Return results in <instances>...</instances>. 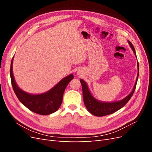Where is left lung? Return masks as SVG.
<instances>
[{"instance_id":"obj_1","label":"left lung","mask_w":152,"mask_h":152,"mask_svg":"<svg viewBox=\"0 0 152 152\" xmlns=\"http://www.w3.org/2000/svg\"><path fill=\"white\" fill-rule=\"evenodd\" d=\"M127 42L129 44L130 47L131 48L133 53H134L135 56L136 57V54L134 46H133V45L129 40H127ZM137 78L136 80L135 84L134 86V87H133L132 91L131 92V93L129 94L126 96V98H124V99L120 101H117V102H101V101L98 100L97 99H96L91 93V91H89L86 82L84 80L80 79V81L82 87V93H83L84 102L86 107L87 110L89 111V112L91 113V114L94 115L95 116L102 117V116L112 114L117 111V110L122 108L124 106L129 102V100L131 99L133 93H134V92L135 91L137 81V79H138V76H139L138 61H137Z\"/></svg>"}]
</instances>
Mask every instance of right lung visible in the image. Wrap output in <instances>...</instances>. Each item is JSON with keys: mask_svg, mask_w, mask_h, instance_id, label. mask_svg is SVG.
<instances>
[{"mask_svg": "<svg viewBox=\"0 0 152 152\" xmlns=\"http://www.w3.org/2000/svg\"><path fill=\"white\" fill-rule=\"evenodd\" d=\"M11 60L10 76L14 91L20 102L31 112L42 115H48L56 112L61 104L63 96L67 85L73 79V74L63 78L53 88L45 93L34 94L23 91L18 86L13 75L12 63Z\"/></svg>", "mask_w": 152, "mask_h": 152, "instance_id": "1", "label": "right lung"}]
</instances>
